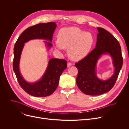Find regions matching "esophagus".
Here are the masks:
<instances>
[{
  "mask_svg": "<svg viewBox=\"0 0 129 129\" xmlns=\"http://www.w3.org/2000/svg\"><path fill=\"white\" fill-rule=\"evenodd\" d=\"M72 65H73V64L71 63H70V62L67 63V67H70V66H72Z\"/></svg>",
  "mask_w": 129,
  "mask_h": 129,
  "instance_id": "1",
  "label": "esophagus"
}]
</instances>
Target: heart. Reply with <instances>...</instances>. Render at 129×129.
Masks as SVG:
<instances>
[{
    "label": "heart",
    "instance_id": "b5f03b06",
    "mask_svg": "<svg viewBox=\"0 0 129 129\" xmlns=\"http://www.w3.org/2000/svg\"><path fill=\"white\" fill-rule=\"evenodd\" d=\"M94 43V37L89 32H85L77 27H65L58 33V39L54 41L59 50L68 48L70 58L79 60L88 55Z\"/></svg>",
    "mask_w": 129,
    "mask_h": 129
}]
</instances>
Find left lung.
I'll use <instances>...</instances> for the list:
<instances>
[{
  "mask_svg": "<svg viewBox=\"0 0 129 129\" xmlns=\"http://www.w3.org/2000/svg\"><path fill=\"white\" fill-rule=\"evenodd\" d=\"M98 31L96 47L88 55L78 63L76 84L83 93L90 96H98L110 91L114 85L123 64L121 46L115 37L105 29L97 28ZM109 54L113 59L114 74L109 79L101 80L96 75L98 60L104 54Z\"/></svg>",
  "mask_w": 129,
  "mask_h": 129,
  "instance_id": "1",
  "label": "left lung"
}]
</instances>
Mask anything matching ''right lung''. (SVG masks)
<instances>
[{
    "instance_id": "1",
    "label": "right lung",
    "mask_w": 129,
    "mask_h": 129,
    "mask_svg": "<svg viewBox=\"0 0 129 129\" xmlns=\"http://www.w3.org/2000/svg\"><path fill=\"white\" fill-rule=\"evenodd\" d=\"M56 28L55 22L41 23L31 26L25 30L19 36L14 46L13 69L18 82L22 89L28 94L35 97H42L51 95L56 90L59 77L67 68V62L63 59L52 58L45 72L41 79L35 83H29L23 78L19 69V63L24 43L31 40L44 39L46 46H52L51 42Z\"/></svg>"
}]
</instances>
